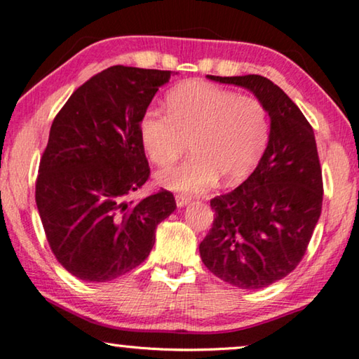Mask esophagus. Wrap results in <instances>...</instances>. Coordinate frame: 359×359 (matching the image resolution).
<instances>
[{
	"instance_id": "1",
	"label": "esophagus",
	"mask_w": 359,
	"mask_h": 359,
	"mask_svg": "<svg viewBox=\"0 0 359 359\" xmlns=\"http://www.w3.org/2000/svg\"><path fill=\"white\" fill-rule=\"evenodd\" d=\"M175 198H176V205H178V208H183L191 202V197L184 196V194H178V196H176Z\"/></svg>"
}]
</instances>
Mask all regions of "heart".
Here are the masks:
<instances>
[{
	"label": "heart",
	"mask_w": 359,
	"mask_h": 359,
	"mask_svg": "<svg viewBox=\"0 0 359 359\" xmlns=\"http://www.w3.org/2000/svg\"><path fill=\"white\" fill-rule=\"evenodd\" d=\"M167 114L146 109L138 133L149 161L168 167L184 154L180 167L163 170L158 183L173 191L198 194L218 176L227 184L242 181L259 161L269 140V114L261 100L205 81H186L165 98Z\"/></svg>",
	"instance_id": "obj_1"
}]
</instances>
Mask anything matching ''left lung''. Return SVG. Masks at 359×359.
<instances>
[{
	"mask_svg": "<svg viewBox=\"0 0 359 359\" xmlns=\"http://www.w3.org/2000/svg\"><path fill=\"white\" fill-rule=\"evenodd\" d=\"M208 78L248 89L270 117L259 163L238 187L211 198L215 221L198 246L205 267L216 277L242 290H259L297 267L320 219L323 178L313 128L264 76Z\"/></svg>",
	"mask_w": 359,
	"mask_h": 359,
	"instance_id": "8db88e82",
	"label": "left lung"
}]
</instances>
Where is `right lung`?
<instances>
[{
    "mask_svg": "<svg viewBox=\"0 0 359 359\" xmlns=\"http://www.w3.org/2000/svg\"><path fill=\"white\" fill-rule=\"evenodd\" d=\"M170 76L122 65L103 69L52 122L34 197L52 252L76 278L100 283L140 266L157 224L176 208L165 189L132 198L151 173L138 122Z\"/></svg>",
    "mask_w": 359,
    "mask_h": 359,
    "instance_id": "1",
    "label": "right lung"
}]
</instances>
